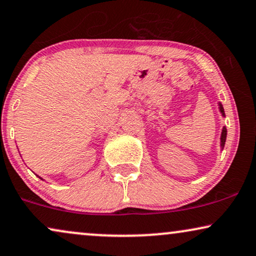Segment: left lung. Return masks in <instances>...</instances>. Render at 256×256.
<instances>
[{
    "label": "left lung",
    "instance_id": "1",
    "mask_svg": "<svg viewBox=\"0 0 256 256\" xmlns=\"http://www.w3.org/2000/svg\"><path fill=\"white\" fill-rule=\"evenodd\" d=\"M219 110H220V112H221V114H222L224 117V108H222V105H221V103H219ZM226 137H227V128L224 126L222 132H221V137H220V142H221L220 145H221V148H224V142H226Z\"/></svg>",
    "mask_w": 256,
    "mask_h": 256
}]
</instances>
